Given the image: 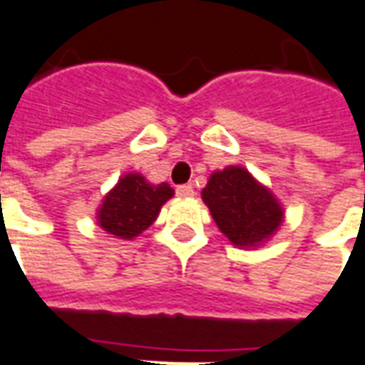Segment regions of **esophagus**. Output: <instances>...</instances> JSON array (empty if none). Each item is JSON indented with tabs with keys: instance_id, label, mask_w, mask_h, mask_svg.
Instances as JSON below:
<instances>
[{
	"instance_id": "esophagus-1",
	"label": "esophagus",
	"mask_w": 365,
	"mask_h": 365,
	"mask_svg": "<svg viewBox=\"0 0 365 365\" xmlns=\"http://www.w3.org/2000/svg\"><path fill=\"white\" fill-rule=\"evenodd\" d=\"M178 197H182V199H190V197L195 195V191H193V185L191 183H185V185H180L178 190H175Z\"/></svg>"
}]
</instances>
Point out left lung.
Returning a JSON list of instances; mask_svg holds the SVG:
<instances>
[{
    "label": "left lung",
    "mask_w": 365,
    "mask_h": 365,
    "mask_svg": "<svg viewBox=\"0 0 365 365\" xmlns=\"http://www.w3.org/2000/svg\"><path fill=\"white\" fill-rule=\"evenodd\" d=\"M218 230L242 250L265 245L284 220V207L244 166L215 170L201 191Z\"/></svg>",
    "instance_id": "obj_1"
}]
</instances>
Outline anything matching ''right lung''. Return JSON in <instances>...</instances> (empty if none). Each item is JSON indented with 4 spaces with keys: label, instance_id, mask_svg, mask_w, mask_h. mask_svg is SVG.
Here are the masks:
<instances>
[{
    "label": "right lung",
    "instance_id": "add662e5",
    "mask_svg": "<svg viewBox=\"0 0 365 365\" xmlns=\"http://www.w3.org/2000/svg\"><path fill=\"white\" fill-rule=\"evenodd\" d=\"M174 197L168 183H150L139 172L118 180L96 209V222L118 240H133L155 222L162 205Z\"/></svg>",
    "mask_w": 365,
    "mask_h": 365
}]
</instances>
